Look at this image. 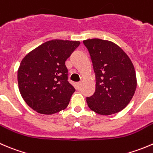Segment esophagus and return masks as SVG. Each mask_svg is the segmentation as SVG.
<instances>
[{"label": "esophagus", "instance_id": "34e87169", "mask_svg": "<svg viewBox=\"0 0 153 153\" xmlns=\"http://www.w3.org/2000/svg\"><path fill=\"white\" fill-rule=\"evenodd\" d=\"M75 87H76V88L78 89V90H79L80 87H81V82H77L76 84H75Z\"/></svg>", "mask_w": 153, "mask_h": 153}]
</instances>
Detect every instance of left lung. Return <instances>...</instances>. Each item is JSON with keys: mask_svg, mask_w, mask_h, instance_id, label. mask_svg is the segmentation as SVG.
<instances>
[{"mask_svg": "<svg viewBox=\"0 0 153 153\" xmlns=\"http://www.w3.org/2000/svg\"><path fill=\"white\" fill-rule=\"evenodd\" d=\"M96 77V90L87 97L88 107L101 115L120 112L132 99L137 87L134 66L122 48L100 39H87Z\"/></svg>", "mask_w": 153, "mask_h": 153, "instance_id": "left-lung-1", "label": "left lung"}]
</instances>
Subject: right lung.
<instances>
[{"instance_id": "obj_1", "label": "right lung", "mask_w": 153, "mask_h": 153, "mask_svg": "<svg viewBox=\"0 0 153 153\" xmlns=\"http://www.w3.org/2000/svg\"><path fill=\"white\" fill-rule=\"evenodd\" d=\"M78 41H48L27 54L18 70L19 91L28 106L52 114L68 106L75 91L68 81L65 61L79 46Z\"/></svg>"}]
</instances>
